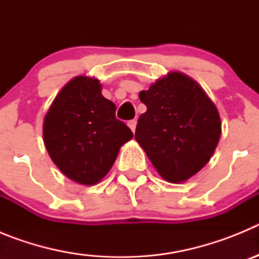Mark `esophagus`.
Wrapping results in <instances>:
<instances>
[{
    "mask_svg": "<svg viewBox=\"0 0 259 259\" xmlns=\"http://www.w3.org/2000/svg\"><path fill=\"white\" fill-rule=\"evenodd\" d=\"M136 124H137L136 119H132V120H128V127L131 128L132 132H135V130H136Z\"/></svg>",
    "mask_w": 259,
    "mask_h": 259,
    "instance_id": "1",
    "label": "esophagus"
}]
</instances>
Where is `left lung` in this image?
<instances>
[{"instance_id": "left-lung-1", "label": "left lung", "mask_w": 259, "mask_h": 259, "mask_svg": "<svg viewBox=\"0 0 259 259\" xmlns=\"http://www.w3.org/2000/svg\"><path fill=\"white\" fill-rule=\"evenodd\" d=\"M146 111L137 120L135 139L159 175L185 182L210 161L222 123L215 105L191 77L170 72L139 93Z\"/></svg>"}]
</instances>
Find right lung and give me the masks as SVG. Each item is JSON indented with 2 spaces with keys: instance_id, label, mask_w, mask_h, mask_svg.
Listing matches in <instances>:
<instances>
[{
  "instance_id": "1",
  "label": "right lung",
  "mask_w": 259,
  "mask_h": 259,
  "mask_svg": "<svg viewBox=\"0 0 259 259\" xmlns=\"http://www.w3.org/2000/svg\"><path fill=\"white\" fill-rule=\"evenodd\" d=\"M97 79L76 76L62 88L44 120V143L67 178L93 185L109 172L119 148L134 137Z\"/></svg>"
}]
</instances>
